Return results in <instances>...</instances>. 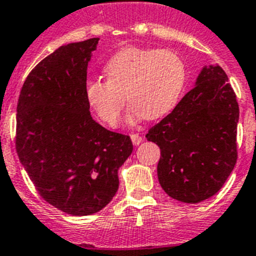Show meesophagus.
<instances>
[{
  "mask_svg": "<svg viewBox=\"0 0 256 256\" xmlns=\"http://www.w3.org/2000/svg\"><path fill=\"white\" fill-rule=\"evenodd\" d=\"M130 140H132V142L134 146H138V144L142 142V137H140V134H137V133H133V134H130Z\"/></svg>",
  "mask_w": 256,
  "mask_h": 256,
  "instance_id": "esophagus-1",
  "label": "esophagus"
}]
</instances>
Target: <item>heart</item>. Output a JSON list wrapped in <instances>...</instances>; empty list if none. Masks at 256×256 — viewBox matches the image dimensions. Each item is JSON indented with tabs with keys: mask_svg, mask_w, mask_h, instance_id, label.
<instances>
[{
	"mask_svg": "<svg viewBox=\"0 0 256 256\" xmlns=\"http://www.w3.org/2000/svg\"><path fill=\"white\" fill-rule=\"evenodd\" d=\"M106 81L91 80L85 85L88 106L104 123L116 126L126 100V119L162 118L179 102L186 84V66L178 53L168 49L126 46L104 66Z\"/></svg>",
	"mask_w": 256,
	"mask_h": 256,
	"instance_id": "1",
	"label": "heart"
}]
</instances>
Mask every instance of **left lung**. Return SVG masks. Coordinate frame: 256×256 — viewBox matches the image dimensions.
I'll return each instance as SVG.
<instances>
[{
  "label": "left lung",
  "mask_w": 256,
  "mask_h": 256,
  "mask_svg": "<svg viewBox=\"0 0 256 256\" xmlns=\"http://www.w3.org/2000/svg\"><path fill=\"white\" fill-rule=\"evenodd\" d=\"M238 104L218 64L204 66L194 88L146 134L160 147L157 176L165 193L199 203L222 188L238 158Z\"/></svg>",
  "instance_id": "8db88e82"
}]
</instances>
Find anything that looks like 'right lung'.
Instances as JSON below:
<instances>
[{"label": "right lung", "mask_w": 256, "mask_h": 256, "mask_svg": "<svg viewBox=\"0 0 256 256\" xmlns=\"http://www.w3.org/2000/svg\"><path fill=\"white\" fill-rule=\"evenodd\" d=\"M99 38L56 49L25 80L16 109V151L42 198L72 216L109 204L130 136L105 130L85 98L88 64Z\"/></svg>", "instance_id": "add662e5"}]
</instances>
